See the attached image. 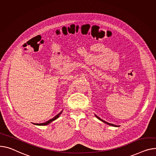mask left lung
I'll return each instance as SVG.
<instances>
[{"instance_id": "left-lung-1", "label": "left lung", "mask_w": 156, "mask_h": 156, "mask_svg": "<svg viewBox=\"0 0 156 156\" xmlns=\"http://www.w3.org/2000/svg\"><path fill=\"white\" fill-rule=\"evenodd\" d=\"M95 115V117L98 119H99L100 121H101V122H104V123H107V124H108V125H109V126H113V127H119V126H115V125H113V124H112V123H108L107 122H106V121H104L103 120H102V119H101L99 117H98L97 115Z\"/></svg>"}]
</instances>
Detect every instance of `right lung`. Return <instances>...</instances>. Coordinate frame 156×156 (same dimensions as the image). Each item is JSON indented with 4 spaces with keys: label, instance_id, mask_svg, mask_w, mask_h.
<instances>
[{
    "label": "right lung",
    "instance_id": "right-lung-1",
    "mask_svg": "<svg viewBox=\"0 0 156 156\" xmlns=\"http://www.w3.org/2000/svg\"><path fill=\"white\" fill-rule=\"evenodd\" d=\"M62 112H63V110H62L60 113H59L58 114V115H56L55 117H53V119H51L49 120L48 121H47V122H44V123H34V125H36V126H47V125H48V124H49L50 123H51L52 122H53L54 120H56L58 118H59V116L61 115V114L62 113Z\"/></svg>",
    "mask_w": 156,
    "mask_h": 156
}]
</instances>
